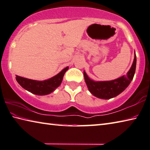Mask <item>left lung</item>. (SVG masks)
<instances>
[{
  "instance_id": "1",
  "label": "left lung",
  "mask_w": 150,
  "mask_h": 150,
  "mask_svg": "<svg viewBox=\"0 0 150 150\" xmlns=\"http://www.w3.org/2000/svg\"><path fill=\"white\" fill-rule=\"evenodd\" d=\"M136 67V55L134 52V59L130 69L127 74L117 79L110 81H94L88 76L84 71V80L88 90L94 96L100 99H110L114 98L126 90L133 80Z\"/></svg>"
}]
</instances>
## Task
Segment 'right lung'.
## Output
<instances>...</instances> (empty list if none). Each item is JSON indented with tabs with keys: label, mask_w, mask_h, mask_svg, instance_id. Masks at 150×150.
I'll list each match as a JSON object with an SVG mask.
<instances>
[{
	"label": "right lung",
	"mask_w": 150,
	"mask_h": 150,
	"mask_svg": "<svg viewBox=\"0 0 150 150\" xmlns=\"http://www.w3.org/2000/svg\"><path fill=\"white\" fill-rule=\"evenodd\" d=\"M68 70V66L64 68L54 76L43 81H38L16 76L17 82L27 91L34 94L44 96L48 95L61 84L65 72Z\"/></svg>",
	"instance_id": "obj_1"
}]
</instances>
